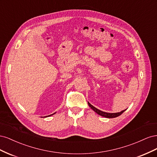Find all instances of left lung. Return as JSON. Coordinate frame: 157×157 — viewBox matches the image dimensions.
<instances>
[{
    "label": "left lung",
    "instance_id": "8db88e82",
    "mask_svg": "<svg viewBox=\"0 0 157 157\" xmlns=\"http://www.w3.org/2000/svg\"><path fill=\"white\" fill-rule=\"evenodd\" d=\"M88 105L90 106V107L91 108L93 111H94L97 114H98V115L105 117V118H115V117H117L118 116H120L121 114H122L126 111V109H125V110H123V111H122L121 112H119V113H109L103 112V111L99 110V109H98L97 108H96L95 107H94L92 105H91V104H90L89 102H88Z\"/></svg>",
    "mask_w": 157,
    "mask_h": 157
}]
</instances>
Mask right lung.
Listing matches in <instances>:
<instances>
[{"label": "right lung", "instance_id": "obj_1", "mask_svg": "<svg viewBox=\"0 0 157 157\" xmlns=\"http://www.w3.org/2000/svg\"><path fill=\"white\" fill-rule=\"evenodd\" d=\"M54 114H52V115H54ZM51 115H48V116H46V117H50V116H51Z\"/></svg>", "mask_w": 157, "mask_h": 157}]
</instances>
